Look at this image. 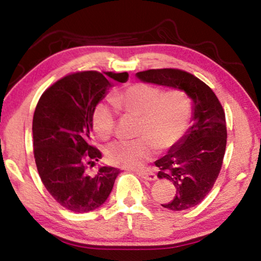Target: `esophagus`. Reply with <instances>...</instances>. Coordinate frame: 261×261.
<instances>
[{
	"label": "esophagus",
	"instance_id": "esophagus-1",
	"mask_svg": "<svg viewBox=\"0 0 261 261\" xmlns=\"http://www.w3.org/2000/svg\"><path fill=\"white\" fill-rule=\"evenodd\" d=\"M137 175H138L139 177H141L143 179H146V180H155L156 179L155 173H154V171L151 169L137 171Z\"/></svg>",
	"mask_w": 261,
	"mask_h": 261
}]
</instances>
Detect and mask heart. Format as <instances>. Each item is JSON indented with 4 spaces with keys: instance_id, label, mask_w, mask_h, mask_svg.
<instances>
[{
    "instance_id": "obj_1",
    "label": "heart",
    "mask_w": 261,
    "mask_h": 261,
    "mask_svg": "<svg viewBox=\"0 0 261 261\" xmlns=\"http://www.w3.org/2000/svg\"><path fill=\"white\" fill-rule=\"evenodd\" d=\"M114 107L127 117L138 120L136 137L131 141H113L106 147V159L114 166L137 169L153 156L155 148L168 149L182 139L191 122L192 103L179 88L163 92L158 86L135 84L112 99ZM115 113L99 103L93 110L92 124L100 138L112 136Z\"/></svg>"
}]
</instances>
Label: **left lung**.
<instances>
[{"label": "left lung", "mask_w": 261, "mask_h": 261, "mask_svg": "<svg viewBox=\"0 0 261 261\" xmlns=\"http://www.w3.org/2000/svg\"><path fill=\"white\" fill-rule=\"evenodd\" d=\"M144 83L183 90L192 100L193 124L165 156L155 161L159 178L175 185L174 199L163 204L170 211L197 206L213 188L222 167L227 145L226 115L211 87L178 69H152L136 73Z\"/></svg>", "instance_id": "1"}]
</instances>
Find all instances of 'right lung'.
<instances>
[{
  "instance_id": "add662e5",
  "label": "right lung",
  "mask_w": 261,
  "mask_h": 261,
  "mask_svg": "<svg viewBox=\"0 0 261 261\" xmlns=\"http://www.w3.org/2000/svg\"><path fill=\"white\" fill-rule=\"evenodd\" d=\"M126 72H76L43 92L33 115L35 165L43 185L61 206L76 213L92 212L112 192L120 169L100 167L94 176L86 163L101 159L91 145L92 115L113 84L125 83Z\"/></svg>"
}]
</instances>
